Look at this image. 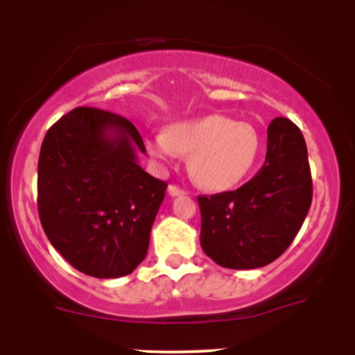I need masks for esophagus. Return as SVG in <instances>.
<instances>
[{
  "label": "esophagus",
  "instance_id": "34e87169",
  "mask_svg": "<svg viewBox=\"0 0 355 355\" xmlns=\"http://www.w3.org/2000/svg\"><path fill=\"white\" fill-rule=\"evenodd\" d=\"M168 193L172 195V197H178V195H185L187 191L183 190V189H180V187H178V185H170L168 187Z\"/></svg>",
  "mask_w": 355,
  "mask_h": 355
}]
</instances>
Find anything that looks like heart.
Returning a JSON list of instances; mask_svg holds the SVG:
<instances>
[{
	"label": "heart",
	"instance_id": "obj_1",
	"mask_svg": "<svg viewBox=\"0 0 355 355\" xmlns=\"http://www.w3.org/2000/svg\"><path fill=\"white\" fill-rule=\"evenodd\" d=\"M146 146L162 162L173 160L177 153L190 155L193 182L205 190L225 191L252 172L260 153V137L250 123L214 113L175 121L165 133L150 138Z\"/></svg>",
	"mask_w": 355,
	"mask_h": 355
}]
</instances>
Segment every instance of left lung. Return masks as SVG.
<instances>
[{
  "instance_id": "1",
  "label": "left lung",
  "mask_w": 355,
  "mask_h": 355,
  "mask_svg": "<svg viewBox=\"0 0 355 355\" xmlns=\"http://www.w3.org/2000/svg\"><path fill=\"white\" fill-rule=\"evenodd\" d=\"M312 203L307 145L299 126L274 118L266 164L237 190L198 197L200 245L214 262L247 270L268 266L299 234Z\"/></svg>"
}]
</instances>
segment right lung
Masks as SVG:
<instances>
[{"instance_id":"right-lung-1","label":"right lung","mask_w":355,"mask_h":355,"mask_svg":"<svg viewBox=\"0 0 355 355\" xmlns=\"http://www.w3.org/2000/svg\"><path fill=\"white\" fill-rule=\"evenodd\" d=\"M145 153L132 121L80 107L44 135L38 160V214L51 245L96 279L132 274L146 257L166 183L137 160Z\"/></svg>"}]
</instances>
